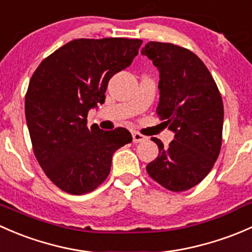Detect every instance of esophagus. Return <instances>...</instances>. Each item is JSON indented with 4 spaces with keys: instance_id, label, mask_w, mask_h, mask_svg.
I'll return each instance as SVG.
<instances>
[{
    "instance_id": "1",
    "label": "esophagus",
    "mask_w": 252,
    "mask_h": 252,
    "mask_svg": "<svg viewBox=\"0 0 252 252\" xmlns=\"http://www.w3.org/2000/svg\"><path fill=\"white\" fill-rule=\"evenodd\" d=\"M147 139V137L143 136V134L138 133V132H132V141L133 143H141V142H144Z\"/></svg>"
}]
</instances>
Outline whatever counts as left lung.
Wrapping results in <instances>:
<instances>
[{"instance_id":"1","label":"left lung","mask_w":252,"mask_h":252,"mask_svg":"<svg viewBox=\"0 0 252 252\" xmlns=\"http://www.w3.org/2000/svg\"><path fill=\"white\" fill-rule=\"evenodd\" d=\"M160 72L157 114L175 139L159 147V155L147 165L155 182L172 191L193 188L214 167L222 144L223 103L214 77L196 54L162 42L142 48Z\"/></svg>"}]
</instances>
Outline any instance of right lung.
<instances>
[{"label":"right lung","instance_id":"obj_1","mask_svg":"<svg viewBox=\"0 0 252 252\" xmlns=\"http://www.w3.org/2000/svg\"><path fill=\"white\" fill-rule=\"evenodd\" d=\"M138 38H77L35 70L25 95L31 143L46 176L74 195L90 193L108 177L113 154L132 142L126 128L87 127L90 109L103 104L113 75L131 65Z\"/></svg>","mask_w":252,"mask_h":252}]
</instances>
